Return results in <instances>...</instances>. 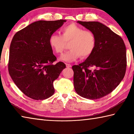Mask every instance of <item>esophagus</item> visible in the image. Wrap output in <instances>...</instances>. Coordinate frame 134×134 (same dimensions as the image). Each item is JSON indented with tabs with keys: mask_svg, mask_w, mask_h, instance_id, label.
Returning a JSON list of instances; mask_svg holds the SVG:
<instances>
[{
	"mask_svg": "<svg viewBox=\"0 0 134 134\" xmlns=\"http://www.w3.org/2000/svg\"><path fill=\"white\" fill-rule=\"evenodd\" d=\"M65 65H66V67H68V68L71 67V66H72V65H71L70 64H67V63H66V64H65Z\"/></svg>",
	"mask_w": 134,
	"mask_h": 134,
	"instance_id": "esophagus-1",
	"label": "esophagus"
}]
</instances>
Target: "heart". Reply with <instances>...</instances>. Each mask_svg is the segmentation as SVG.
<instances>
[{
	"label": "heart",
	"instance_id": "obj_1",
	"mask_svg": "<svg viewBox=\"0 0 134 134\" xmlns=\"http://www.w3.org/2000/svg\"><path fill=\"white\" fill-rule=\"evenodd\" d=\"M61 35L51 34L48 39L50 48L57 54L62 53L69 43L70 49L61 56L63 61L71 62L79 58L90 57L95 51L97 39L95 33L89 30H85L75 24L65 25L60 30Z\"/></svg>",
	"mask_w": 134,
	"mask_h": 134
}]
</instances>
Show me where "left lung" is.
Wrapping results in <instances>:
<instances>
[{
	"label": "left lung",
	"instance_id": "obj_1",
	"mask_svg": "<svg viewBox=\"0 0 134 134\" xmlns=\"http://www.w3.org/2000/svg\"><path fill=\"white\" fill-rule=\"evenodd\" d=\"M95 33V51L85 62L72 67L74 88L78 95L95 100L112 92L124 78L126 48L121 36L97 21H77ZM95 69L91 70V68Z\"/></svg>",
	"mask_w": 134,
	"mask_h": 134
}]
</instances>
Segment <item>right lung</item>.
<instances>
[{
    "instance_id": "right-lung-1",
    "label": "right lung",
    "mask_w": 134,
    "mask_h": 134,
    "mask_svg": "<svg viewBox=\"0 0 134 134\" xmlns=\"http://www.w3.org/2000/svg\"><path fill=\"white\" fill-rule=\"evenodd\" d=\"M66 21H38L15 33L10 46L8 70L13 82L25 95L43 100L54 93L53 81L65 68L57 58L48 39Z\"/></svg>"
}]
</instances>
